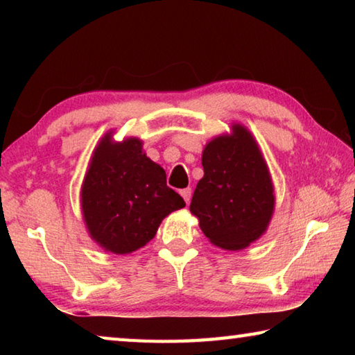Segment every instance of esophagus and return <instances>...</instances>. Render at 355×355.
<instances>
[{
    "label": "esophagus",
    "instance_id": "34e87169",
    "mask_svg": "<svg viewBox=\"0 0 355 355\" xmlns=\"http://www.w3.org/2000/svg\"><path fill=\"white\" fill-rule=\"evenodd\" d=\"M180 194H182L183 200L186 202V205H189V202H191V196H192V191H191V188L182 189V191H180Z\"/></svg>",
    "mask_w": 355,
    "mask_h": 355
}]
</instances>
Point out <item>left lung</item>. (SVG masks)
I'll return each instance as SVG.
<instances>
[{
  "mask_svg": "<svg viewBox=\"0 0 355 355\" xmlns=\"http://www.w3.org/2000/svg\"><path fill=\"white\" fill-rule=\"evenodd\" d=\"M202 166L203 178L192 196L191 213L214 245L248 248L266 232L275 205L271 173L257 141L235 123L232 135L207 144Z\"/></svg>",
  "mask_w": 355,
  "mask_h": 355,
  "instance_id": "8db88e82",
  "label": "left lung"
}]
</instances>
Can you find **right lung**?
I'll return each mask as SVG.
<instances>
[{"instance_id": "right-lung-1", "label": "right lung", "mask_w": 355, "mask_h": 355, "mask_svg": "<svg viewBox=\"0 0 355 355\" xmlns=\"http://www.w3.org/2000/svg\"><path fill=\"white\" fill-rule=\"evenodd\" d=\"M184 200L166 172L142 152V141L114 142L107 133L94 150L81 186V208L91 238L112 254H131L153 239L167 214Z\"/></svg>"}]
</instances>
